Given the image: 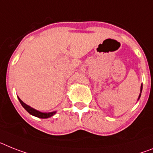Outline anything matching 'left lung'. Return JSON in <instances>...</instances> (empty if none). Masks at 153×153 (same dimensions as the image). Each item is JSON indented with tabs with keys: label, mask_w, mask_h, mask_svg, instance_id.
<instances>
[{
	"label": "left lung",
	"mask_w": 153,
	"mask_h": 153,
	"mask_svg": "<svg viewBox=\"0 0 153 153\" xmlns=\"http://www.w3.org/2000/svg\"><path fill=\"white\" fill-rule=\"evenodd\" d=\"M142 85H141V91H140V92H142ZM140 96H141V93H140V95H139V97H138V100H139Z\"/></svg>",
	"instance_id": "1"
}]
</instances>
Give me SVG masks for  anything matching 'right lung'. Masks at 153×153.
I'll list each match as a JSON object with an SVG mask.
<instances>
[{
    "label": "right lung",
    "instance_id": "obj_1",
    "mask_svg": "<svg viewBox=\"0 0 153 153\" xmlns=\"http://www.w3.org/2000/svg\"><path fill=\"white\" fill-rule=\"evenodd\" d=\"M19 100L20 102V103L22 104V106L25 109V110H27V112H29V114L33 115V116L37 117H39V118H48L50 117H52L53 115H54L55 114V111L54 112H51V113H43V112H40V111H38V110H35V109L32 108L30 107L29 106L26 105L25 102H23L19 98Z\"/></svg>",
    "mask_w": 153,
    "mask_h": 153
}]
</instances>
